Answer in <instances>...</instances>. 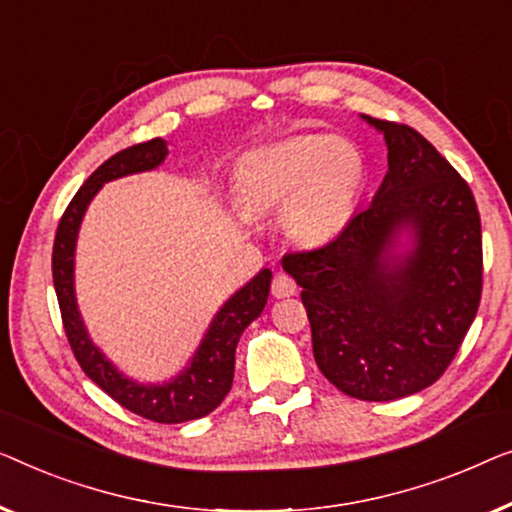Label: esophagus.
I'll list each match as a JSON object with an SVG mask.
<instances>
[{"label": "esophagus", "mask_w": 512, "mask_h": 512, "mask_svg": "<svg viewBox=\"0 0 512 512\" xmlns=\"http://www.w3.org/2000/svg\"><path fill=\"white\" fill-rule=\"evenodd\" d=\"M294 292H297V283H294L292 276H287V273H276V276H273V283H271L273 297L278 299L292 297Z\"/></svg>", "instance_id": "esophagus-1"}]
</instances>
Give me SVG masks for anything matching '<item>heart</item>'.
Instances as JSON below:
<instances>
[{
    "label": "heart",
    "instance_id": "obj_1",
    "mask_svg": "<svg viewBox=\"0 0 512 512\" xmlns=\"http://www.w3.org/2000/svg\"><path fill=\"white\" fill-rule=\"evenodd\" d=\"M364 181V157L352 143L331 134H304L243 157L234 190L248 215L287 206L285 225L294 239L320 243L348 225Z\"/></svg>",
    "mask_w": 512,
    "mask_h": 512
}]
</instances>
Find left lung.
I'll list each match as a JSON object with an SVG mask.
<instances>
[{
  "instance_id": "obj_1",
  "label": "left lung",
  "mask_w": 512,
  "mask_h": 512,
  "mask_svg": "<svg viewBox=\"0 0 512 512\" xmlns=\"http://www.w3.org/2000/svg\"><path fill=\"white\" fill-rule=\"evenodd\" d=\"M385 134L387 174L341 234L283 255L301 287L320 371L343 394L394 401L443 376L482 294V229L469 183L413 127ZM408 228L414 248L394 256Z\"/></svg>"
}]
</instances>
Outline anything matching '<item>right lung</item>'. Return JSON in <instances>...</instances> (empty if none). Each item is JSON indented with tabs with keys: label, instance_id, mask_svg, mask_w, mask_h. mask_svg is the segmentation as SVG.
<instances>
[{
	"label": "right lung",
	"instance_id": "1",
	"mask_svg": "<svg viewBox=\"0 0 512 512\" xmlns=\"http://www.w3.org/2000/svg\"><path fill=\"white\" fill-rule=\"evenodd\" d=\"M167 153L169 150L164 139L136 143V146H129L109 157L81 185V190L69 201L67 211L62 213L60 225H57L53 243V283L62 313L64 334H67L71 352H74L76 362L81 364L85 376L102 387L122 408L132 410V413L146 417L150 422L178 424L213 413L222 399L227 397L229 390H232L236 345H239L243 329L257 320L264 311L266 299H269L271 271H259L248 285H243L220 308L206 331L204 341L199 345L197 355L192 357L190 366L171 383H134V380L115 371L109 359L92 345L88 331L83 327L81 315H78L74 297V250L83 213L104 183L129 174H139V171L155 169L157 164L164 162Z\"/></svg>",
	"mask_w": 512,
	"mask_h": 512
}]
</instances>
